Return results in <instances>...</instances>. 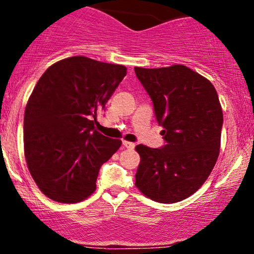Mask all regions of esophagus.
Returning a JSON list of instances; mask_svg holds the SVG:
<instances>
[{
  "label": "esophagus",
  "instance_id": "esophagus-1",
  "mask_svg": "<svg viewBox=\"0 0 254 254\" xmlns=\"http://www.w3.org/2000/svg\"><path fill=\"white\" fill-rule=\"evenodd\" d=\"M123 145L125 148H127V149H133L135 148V143H132V142L123 141Z\"/></svg>",
  "mask_w": 254,
  "mask_h": 254
}]
</instances>
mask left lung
<instances>
[{
    "mask_svg": "<svg viewBox=\"0 0 254 254\" xmlns=\"http://www.w3.org/2000/svg\"><path fill=\"white\" fill-rule=\"evenodd\" d=\"M153 101L165 144H138L136 188L159 203H176L194 193L218 157L223 115L209 80L185 65L135 68Z\"/></svg>",
    "mask_w": 254,
    "mask_h": 254,
    "instance_id": "8db88e82",
    "label": "left lung"
}]
</instances>
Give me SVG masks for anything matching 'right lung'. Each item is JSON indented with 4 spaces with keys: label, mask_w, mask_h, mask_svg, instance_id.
<instances>
[{
    "label": "right lung",
    "mask_w": 254,
    "mask_h": 254,
    "mask_svg": "<svg viewBox=\"0 0 254 254\" xmlns=\"http://www.w3.org/2000/svg\"><path fill=\"white\" fill-rule=\"evenodd\" d=\"M125 75L124 65L74 56L52 64L37 82L25 110V156L50 199L72 204L95 191L99 170L122 141L94 124Z\"/></svg>",
    "instance_id": "add662e5"
}]
</instances>
